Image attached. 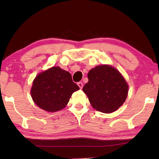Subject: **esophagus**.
Instances as JSON below:
<instances>
[{
  "mask_svg": "<svg viewBox=\"0 0 159 159\" xmlns=\"http://www.w3.org/2000/svg\"><path fill=\"white\" fill-rule=\"evenodd\" d=\"M78 84V85H79V87L80 88V89H81V88H83V83L82 82H79L77 83Z\"/></svg>",
  "mask_w": 159,
  "mask_h": 159,
  "instance_id": "34e87169",
  "label": "esophagus"
}]
</instances>
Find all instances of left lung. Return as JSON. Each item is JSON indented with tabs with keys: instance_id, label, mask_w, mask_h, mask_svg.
I'll return each instance as SVG.
<instances>
[{
	"instance_id": "left-lung-1",
	"label": "left lung",
	"mask_w": 159,
	"mask_h": 159,
	"mask_svg": "<svg viewBox=\"0 0 159 159\" xmlns=\"http://www.w3.org/2000/svg\"><path fill=\"white\" fill-rule=\"evenodd\" d=\"M83 88L94 109L109 114L119 108L128 96V85L120 72L111 66H95L88 74Z\"/></svg>"
}]
</instances>
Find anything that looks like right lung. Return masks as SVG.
I'll return each mask as SVG.
<instances>
[{
    "label": "right lung",
    "mask_w": 159,
    "mask_h": 159,
    "mask_svg": "<svg viewBox=\"0 0 159 159\" xmlns=\"http://www.w3.org/2000/svg\"><path fill=\"white\" fill-rule=\"evenodd\" d=\"M79 90L71 75L59 66L40 73L33 81L31 95L38 107L48 112L64 109L72 94Z\"/></svg>",
    "instance_id": "right-lung-1"
}]
</instances>
